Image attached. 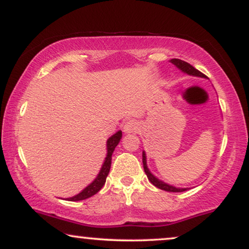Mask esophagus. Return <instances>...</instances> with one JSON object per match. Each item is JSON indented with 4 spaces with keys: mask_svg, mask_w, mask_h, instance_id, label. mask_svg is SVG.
I'll use <instances>...</instances> for the list:
<instances>
[{
    "mask_svg": "<svg viewBox=\"0 0 249 249\" xmlns=\"http://www.w3.org/2000/svg\"><path fill=\"white\" fill-rule=\"evenodd\" d=\"M122 129H124V134H132V132H136V130H137V129H138L137 121H135V120L127 121L124 124V127H122Z\"/></svg>",
    "mask_w": 249,
    "mask_h": 249,
    "instance_id": "esophagus-1",
    "label": "esophagus"
}]
</instances>
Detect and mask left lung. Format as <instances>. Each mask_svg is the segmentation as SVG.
I'll return each instance as SVG.
<instances>
[{
    "label": "left lung",
    "mask_w": 249,
    "mask_h": 249,
    "mask_svg": "<svg viewBox=\"0 0 249 249\" xmlns=\"http://www.w3.org/2000/svg\"><path fill=\"white\" fill-rule=\"evenodd\" d=\"M170 62L175 64V66L178 68L179 70H181L183 73L189 74V76H195V77H200V78L206 77L205 74H203L200 71L195 69V68H194L193 66H190L189 63L185 62V61L179 60V59H172ZM142 164H144V171L146 173V176H147L148 180L155 187H158V188L165 190V192H170V193H181V192H185V190L188 189V188H179V187L169 185V183H165L164 181H162V180L156 178V177L153 175V173L149 171V169L147 168V162H146V153L144 151H142Z\"/></svg>",
    "instance_id": "left-lung-1"
}]
</instances>
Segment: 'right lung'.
Instances as JSON below:
<instances>
[{"mask_svg": "<svg viewBox=\"0 0 249 249\" xmlns=\"http://www.w3.org/2000/svg\"><path fill=\"white\" fill-rule=\"evenodd\" d=\"M121 138H122V131L119 130L107 139V158H105V160H104V163H103V165H102V168L100 170V172H98L97 177L94 179L93 182H90L89 185L86 187V188L81 190V192L79 194H77V195L68 198V200H71V202L83 200V199L89 198V197H91L96 193L100 192V190L102 189V187L104 186L105 181H107V177L108 175V172H110L112 154H113L114 149H115V147H117V145L119 144V142H120Z\"/></svg>", "mask_w": 249, "mask_h": 249, "instance_id": "1", "label": "right lung"}]
</instances>
